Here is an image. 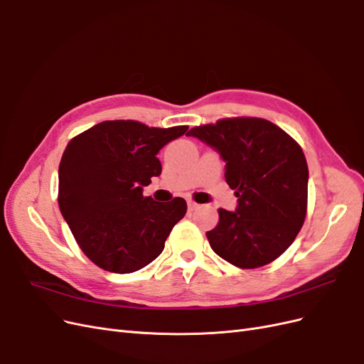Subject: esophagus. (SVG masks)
Listing matches in <instances>:
<instances>
[{
  "label": "esophagus",
  "instance_id": "esophagus-1",
  "mask_svg": "<svg viewBox=\"0 0 364 364\" xmlns=\"http://www.w3.org/2000/svg\"><path fill=\"white\" fill-rule=\"evenodd\" d=\"M197 208H199V205H197L193 200H188V209H190V211H194V209H197Z\"/></svg>",
  "mask_w": 364,
  "mask_h": 364
}]
</instances>
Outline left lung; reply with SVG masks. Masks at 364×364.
Masks as SVG:
<instances>
[{
  "label": "left lung",
  "instance_id": "obj_1",
  "mask_svg": "<svg viewBox=\"0 0 364 364\" xmlns=\"http://www.w3.org/2000/svg\"><path fill=\"white\" fill-rule=\"evenodd\" d=\"M226 162L225 179L235 190V211L218 209V225L206 232L218 257L240 269H257L290 247L304 225L308 165L301 146L262 118L218 119L193 127Z\"/></svg>",
  "mask_w": 364,
  "mask_h": 364
}]
</instances>
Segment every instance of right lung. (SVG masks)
Returning a JSON list of instances; mask_svg holds the SVG:
<instances>
[{"label": "right lung", "instance_id": "add662e5", "mask_svg": "<svg viewBox=\"0 0 364 364\" xmlns=\"http://www.w3.org/2000/svg\"><path fill=\"white\" fill-rule=\"evenodd\" d=\"M188 126L149 127L134 119L103 121L73 138L59 165V208L85 255L112 273L146 267L164 250L186 202L142 196L162 171L156 158Z\"/></svg>", "mask_w": 364, "mask_h": 364}]
</instances>
